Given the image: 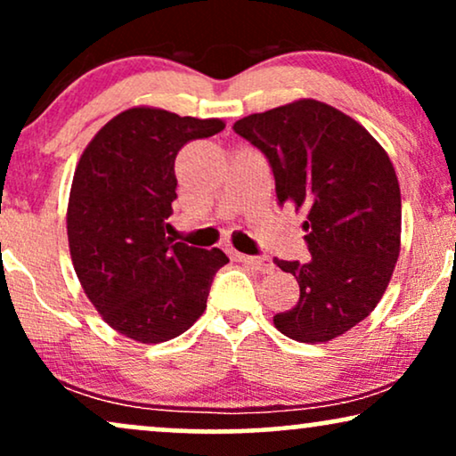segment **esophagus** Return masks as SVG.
<instances>
[{
  "label": "esophagus",
  "instance_id": "1",
  "mask_svg": "<svg viewBox=\"0 0 456 456\" xmlns=\"http://www.w3.org/2000/svg\"><path fill=\"white\" fill-rule=\"evenodd\" d=\"M235 258H238L240 263L248 265V267L261 271V273H269V271L275 269V265L271 263L269 256H246V255H235Z\"/></svg>",
  "mask_w": 456,
  "mask_h": 456
}]
</instances>
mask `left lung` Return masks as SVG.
Returning a JSON list of instances; mask_svg holds the SVG:
<instances>
[{
	"instance_id": "left-lung-1",
	"label": "left lung",
	"mask_w": 456,
	"mask_h": 456,
	"mask_svg": "<svg viewBox=\"0 0 456 456\" xmlns=\"http://www.w3.org/2000/svg\"><path fill=\"white\" fill-rule=\"evenodd\" d=\"M233 130L267 155L280 204L307 212L311 258L275 261L301 295L273 324L292 341H332L370 315L394 275L402 240L394 164L364 126L314 99L252 113Z\"/></svg>"
}]
</instances>
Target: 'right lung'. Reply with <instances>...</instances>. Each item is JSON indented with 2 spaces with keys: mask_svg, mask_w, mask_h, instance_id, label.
<instances>
[{
  "mask_svg": "<svg viewBox=\"0 0 456 456\" xmlns=\"http://www.w3.org/2000/svg\"><path fill=\"white\" fill-rule=\"evenodd\" d=\"M223 128L218 118L130 107L96 132L77 161L67 206L73 269L101 318L132 341L164 343L189 330L229 263L218 248L166 238L178 151Z\"/></svg>",
  "mask_w": 456,
  "mask_h": 456,
  "instance_id": "obj_1",
  "label": "right lung"
}]
</instances>
